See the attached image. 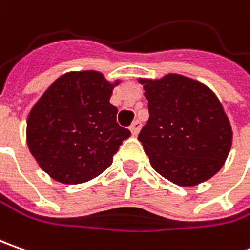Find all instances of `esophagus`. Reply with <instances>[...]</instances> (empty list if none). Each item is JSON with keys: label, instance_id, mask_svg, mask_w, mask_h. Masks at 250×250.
I'll return each mask as SVG.
<instances>
[{"label": "esophagus", "instance_id": "34e87169", "mask_svg": "<svg viewBox=\"0 0 250 250\" xmlns=\"http://www.w3.org/2000/svg\"><path fill=\"white\" fill-rule=\"evenodd\" d=\"M130 132H132V135H138L140 130V122L139 121H133L132 122V125H130Z\"/></svg>", "mask_w": 250, "mask_h": 250}]
</instances>
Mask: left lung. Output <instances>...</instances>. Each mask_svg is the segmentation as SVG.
Segmentation results:
<instances>
[{"instance_id": "8db88e82", "label": "left lung", "mask_w": 250, "mask_h": 250, "mask_svg": "<svg viewBox=\"0 0 250 250\" xmlns=\"http://www.w3.org/2000/svg\"><path fill=\"white\" fill-rule=\"evenodd\" d=\"M139 82L150 117L138 139L151 167L179 187L210 179L224 166L232 145L231 124L216 94L177 73Z\"/></svg>"}]
</instances>
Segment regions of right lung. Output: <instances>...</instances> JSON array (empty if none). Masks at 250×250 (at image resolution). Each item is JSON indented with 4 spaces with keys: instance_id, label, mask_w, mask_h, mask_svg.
I'll return each mask as SVG.
<instances>
[{
    "instance_id": "right-lung-1",
    "label": "right lung",
    "mask_w": 250,
    "mask_h": 250,
    "mask_svg": "<svg viewBox=\"0 0 250 250\" xmlns=\"http://www.w3.org/2000/svg\"><path fill=\"white\" fill-rule=\"evenodd\" d=\"M120 81L97 71L68 72L44 91L27 117L26 140L40 168L68 185L87 182L112 163L129 129L110 103Z\"/></svg>"
}]
</instances>
